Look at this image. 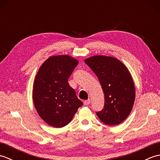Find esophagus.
I'll use <instances>...</instances> for the list:
<instances>
[{"label": "esophagus", "instance_id": "34e87169", "mask_svg": "<svg viewBox=\"0 0 160 160\" xmlns=\"http://www.w3.org/2000/svg\"><path fill=\"white\" fill-rule=\"evenodd\" d=\"M91 103V100L88 99L87 100H84V105H89Z\"/></svg>", "mask_w": 160, "mask_h": 160}]
</instances>
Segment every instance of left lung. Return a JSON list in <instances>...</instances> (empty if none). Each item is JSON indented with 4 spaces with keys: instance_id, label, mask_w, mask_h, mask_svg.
Masks as SVG:
<instances>
[{
    "instance_id": "left-lung-1",
    "label": "left lung",
    "mask_w": 160,
    "mask_h": 160,
    "mask_svg": "<svg viewBox=\"0 0 160 160\" xmlns=\"http://www.w3.org/2000/svg\"><path fill=\"white\" fill-rule=\"evenodd\" d=\"M84 62L96 73L104 95V108L97 115L107 125L120 124L130 114L135 98V84L128 69L110 56H91Z\"/></svg>"
}]
</instances>
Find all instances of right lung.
<instances>
[{"mask_svg": "<svg viewBox=\"0 0 160 160\" xmlns=\"http://www.w3.org/2000/svg\"><path fill=\"white\" fill-rule=\"evenodd\" d=\"M78 64L76 59L68 55L51 56L40 66L35 77L33 104L40 117L53 127L69 124L83 104L68 83Z\"/></svg>", "mask_w": 160, "mask_h": 160, "instance_id": "add662e5", "label": "right lung"}]
</instances>
